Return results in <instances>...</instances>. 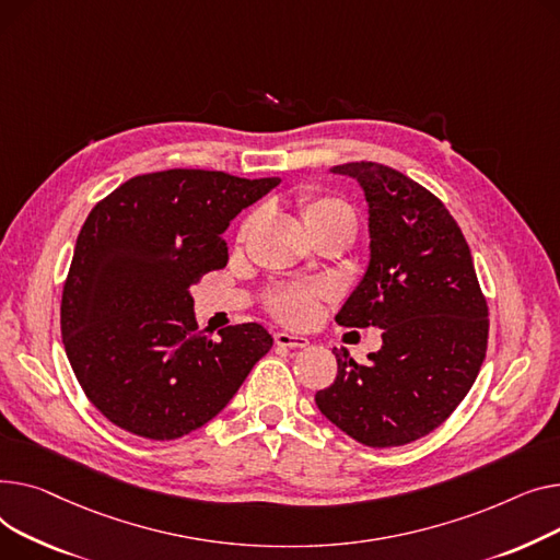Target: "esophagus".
I'll use <instances>...</instances> for the list:
<instances>
[{
    "mask_svg": "<svg viewBox=\"0 0 560 560\" xmlns=\"http://www.w3.org/2000/svg\"><path fill=\"white\" fill-rule=\"evenodd\" d=\"M276 343L280 348H307L310 339L307 337H299V335H289V332H278L276 335Z\"/></svg>",
    "mask_w": 560,
    "mask_h": 560,
    "instance_id": "obj_1",
    "label": "esophagus"
}]
</instances>
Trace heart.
<instances>
[{"mask_svg": "<svg viewBox=\"0 0 560 560\" xmlns=\"http://www.w3.org/2000/svg\"><path fill=\"white\" fill-rule=\"evenodd\" d=\"M299 208H301V219L312 237L327 233V230H348V233H352V237L357 233V217L352 208L346 201L337 199V196H330V194L303 196L299 201ZM246 228L248 225L242 228V235L246 233ZM320 295L323 291L316 287H284L271 295V310L282 320L301 325L314 318Z\"/></svg>", "mask_w": 560, "mask_h": 560, "instance_id": "1", "label": "heart"}]
</instances>
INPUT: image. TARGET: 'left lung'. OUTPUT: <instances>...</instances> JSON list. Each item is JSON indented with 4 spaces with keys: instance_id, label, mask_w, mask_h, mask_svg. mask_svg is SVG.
I'll return each mask as SVG.
<instances>
[{
    "instance_id": "8db88e82",
    "label": "left lung",
    "mask_w": 560,
    "mask_h": 560,
    "mask_svg": "<svg viewBox=\"0 0 560 560\" xmlns=\"http://www.w3.org/2000/svg\"><path fill=\"white\" fill-rule=\"evenodd\" d=\"M330 172L364 189L371 240L369 267L335 318L380 327L382 348L369 364L335 348L339 373L316 405L359 443L405 445L434 432L475 384L488 307L462 228L432 191L375 162Z\"/></svg>"
}]
</instances>
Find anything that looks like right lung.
<instances>
[{"mask_svg": "<svg viewBox=\"0 0 560 560\" xmlns=\"http://www.w3.org/2000/svg\"><path fill=\"white\" fill-rule=\"evenodd\" d=\"M280 178L170 170L119 185L88 214L60 332L88 400L121 430L174 441L233 400L273 337L259 323L199 332L191 287L228 265L223 233Z\"/></svg>", "mask_w": 560, "mask_h": 560, "instance_id": "right-lung-1", "label": "right lung"}]
</instances>
